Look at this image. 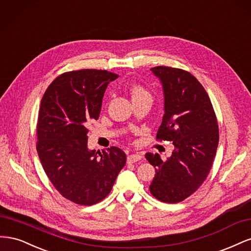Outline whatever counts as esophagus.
Returning a JSON list of instances; mask_svg holds the SVG:
<instances>
[{"mask_svg":"<svg viewBox=\"0 0 251 251\" xmlns=\"http://www.w3.org/2000/svg\"><path fill=\"white\" fill-rule=\"evenodd\" d=\"M142 156L138 153L136 154H132V155H128L127 156V162H131V163H134V162H137L139 160H141Z\"/></svg>","mask_w":251,"mask_h":251,"instance_id":"esophagus-1","label":"esophagus"}]
</instances>
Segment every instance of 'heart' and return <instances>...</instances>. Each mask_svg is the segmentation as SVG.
<instances>
[{
    "instance_id": "b5f03b06",
    "label": "heart",
    "mask_w": 251,
    "mask_h": 251,
    "mask_svg": "<svg viewBox=\"0 0 251 251\" xmlns=\"http://www.w3.org/2000/svg\"><path fill=\"white\" fill-rule=\"evenodd\" d=\"M143 96H150V93L148 92V91L144 89L143 87L137 85V86H134L133 89H132V97L133 100L134 98H138V97H143Z\"/></svg>"
}]
</instances>
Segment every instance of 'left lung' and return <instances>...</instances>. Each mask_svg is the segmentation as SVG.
<instances>
[{
	"instance_id": "obj_1",
	"label": "left lung",
	"mask_w": 251,
	"mask_h": 251,
	"mask_svg": "<svg viewBox=\"0 0 251 251\" xmlns=\"http://www.w3.org/2000/svg\"><path fill=\"white\" fill-rule=\"evenodd\" d=\"M151 71L160 80L164 114L157 139L173 141L174 151L166 161L147 153L156 175L151 194L166 203L183 201L206 179L219 143L216 114L203 86L189 72L170 67Z\"/></svg>"
}]
</instances>
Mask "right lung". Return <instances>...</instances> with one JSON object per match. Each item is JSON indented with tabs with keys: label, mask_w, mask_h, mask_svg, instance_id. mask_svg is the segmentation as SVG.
I'll list each match as a JSON object with an SVG mask.
<instances>
[{
	"label": "right lung",
	"mask_w": 251,
	"mask_h": 251,
	"mask_svg": "<svg viewBox=\"0 0 251 251\" xmlns=\"http://www.w3.org/2000/svg\"><path fill=\"white\" fill-rule=\"evenodd\" d=\"M117 74L85 69L67 72L45 92L37 119L36 150L51 183L66 199L96 204L109 195L126 162L123 150L88 149V124L100 117L103 94Z\"/></svg>",
	"instance_id": "add662e5"
}]
</instances>
